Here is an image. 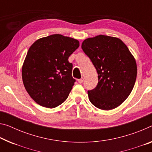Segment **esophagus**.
<instances>
[{
    "mask_svg": "<svg viewBox=\"0 0 152 152\" xmlns=\"http://www.w3.org/2000/svg\"><path fill=\"white\" fill-rule=\"evenodd\" d=\"M78 82L80 84H81V83H83V82H84V78H80V79H78Z\"/></svg>",
    "mask_w": 152,
    "mask_h": 152,
    "instance_id": "obj_1",
    "label": "esophagus"
}]
</instances>
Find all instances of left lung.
Here are the masks:
<instances>
[{
    "label": "left lung",
    "mask_w": 152,
    "mask_h": 152,
    "mask_svg": "<svg viewBox=\"0 0 152 152\" xmlns=\"http://www.w3.org/2000/svg\"><path fill=\"white\" fill-rule=\"evenodd\" d=\"M82 49L98 74V84L88 91L99 109H114L131 94L137 78V64L126 45L118 38L99 35L84 40Z\"/></svg>",
    "instance_id": "obj_1"
}]
</instances>
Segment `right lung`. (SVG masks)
I'll return each instance as SVG.
<instances>
[{
	"label": "right lung",
	"mask_w": 152,
	"mask_h": 152,
	"mask_svg": "<svg viewBox=\"0 0 152 152\" xmlns=\"http://www.w3.org/2000/svg\"><path fill=\"white\" fill-rule=\"evenodd\" d=\"M79 45L74 38L53 34L37 40L30 47L22 67V79L27 92L38 104L54 108L68 97L76 82L68 58Z\"/></svg>",
	"instance_id": "add662e5"
}]
</instances>
